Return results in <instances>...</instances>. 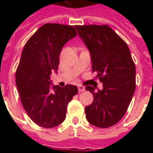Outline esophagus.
<instances>
[{"instance_id":"1","label":"esophagus","mask_w":153,"mask_h":153,"mask_svg":"<svg viewBox=\"0 0 153 153\" xmlns=\"http://www.w3.org/2000/svg\"><path fill=\"white\" fill-rule=\"evenodd\" d=\"M78 88H79V93L85 91V88L83 86H82V85H79V86H78Z\"/></svg>"}]
</instances>
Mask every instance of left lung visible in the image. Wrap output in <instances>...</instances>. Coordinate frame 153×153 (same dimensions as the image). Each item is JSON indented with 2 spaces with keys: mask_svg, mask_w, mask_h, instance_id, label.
<instances>
[{
  "mask_svg": "<svg viewBox=\"0 0 153 153\" xmlns=\"http://www.w3.org/2000/svg\"><path fill=\"white\" fill-rule=\"evenodd\" d=\"M91 54L93 72L103 89L87 86L93 103L85 107L91 125L108 128L125 115L134 93L135 65L127 44L108 25H75Z\"/></svg>",
  "mask_w": 153,
  "mask_h": 153,
  "instance_id": "obj_1",
  "label": "left lung"
}]
</instances>
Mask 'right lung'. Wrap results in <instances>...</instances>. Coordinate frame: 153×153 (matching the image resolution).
Instances as JSON below:
<instances>
[{"mask_svg": "<svg viewBox=\"0 0 153 153\" xmlns=\"http://www.w3.org/2000/svg\"><path fill=\"white\" fill-rule=\"evenodd\" d=\"M77 35L73 26L46 24L25 43L15 73L22 105L33 121L43 128L60 125L67 106L78 93L74 85L50 86L51 74L58 70L62 47Z\"/></svg>", "mask_w": 153, "mask_h": 153, "instance_id": "1", "label": "right lung"}]
</instances>
